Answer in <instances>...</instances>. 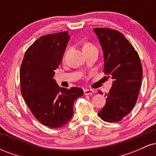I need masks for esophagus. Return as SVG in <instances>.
<instances>
[{
	"mask_svg": "<svg viewBox=\"0 0 156 156\" xmlns=\"http://www.w3.org/2000/svg\"><path fill=\"white\" fill-rule=\"evenodd\" d=\"M83 92L85 95H89V94H94V90H92V89H84Z\"/></svg>",
	"mask_w": 156,
	"mask_h": 156,
	"instance_id": "obj_1",
	"label": "esophagus"
}]
</instances>
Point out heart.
Wrapping results in <instances>:
<instances>
[{
  "label": "heart",
  "mask_w": 156,
  "mask_h": 156,
  "mask_svg": "<svg viewBox=\"0 0 156 156\" xmlns=\"http://www.w3.org/2000/svg\"><path fill=\"white\" fill-rule=\"evenodd\" d=\"M95 48V46L93 45V44L91 43H86L84 44L83 49H86V48Z\"/></svg>",
  "instance_id": "b5f03b06"
}]
</instances>
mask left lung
<instances>
[{
	"mask_svg": "<svg viewBox=\"0 0 156 156\" xmlns=\"http://www.w3.org/2000/svg\"><path fill=\"white\" fill-rule=\"evenodd\" d=\"M93 31L103 49L104 73L114 80L98 116L108 122H119L136 103L142 78L141 61L136 51L119 31L106 28H95ZM99 93L102 94L101 91Z\"/></svg>",
	"mask_w": 156,
	"mask_h": 156,
	"instance_id": "left-lung-1",
	"label": "left lung"
}]
</instances>
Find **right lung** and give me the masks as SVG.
<instances>
[{
    "label": "right lung",
    "mask_w": 156,
    "mask_h": 156,
    "mask_svg": "<svg viewBox=\"0 0 156 156\" xmlns=\"http://www.w3.org/2000/svg\"><path fill=\"white\" fill-rule=\"evenodd\" d=\"M68 31L44 35L28 48L20 70V90L32 114L42 124L59 128L71 119L73 103L82 89L60 88L53 76L65 51Z\"/></svg>",
    "instance_id": "obj_1"
}]
</instances>
